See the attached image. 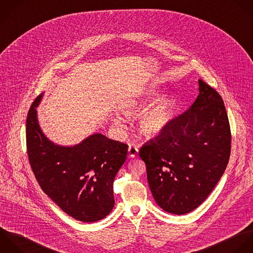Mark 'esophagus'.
Instances as JSON below:
<instances>
[{"instance_id": "34e87169", "label": "esophagus", "mask_w": 253, "mask_h": 253, "mask_svg": "<svg viewBox=\"0 0 253 253\" xmlns=\"http://www.w3.org/2000/svg\"><path fill=\"white\" fill-rule=\"evenodd\" d=\"M138 153H139V150H138L136 145H130L129 146V148H128V155H129L130 158L133 159V158L137 157Z\"/></svg>"}]
</instances>
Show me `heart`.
I'll use <instances>...</instances> for the list:
<instances>
[{
    "label": "heart",
    "instance_id": "b5f03b06",
    "mask_svg": "<svg viewBox=\"0 0 253 253\" xmlns=\"http://www.w3.org/2000/svg\"><path fill=\"white\" fill-rule=\"evenodd\" d=\"M161 93L159 88H148L141 92L136 98L125 104L127 112L133 113L140 110L148 101L155 99ZM175 100L169 94L163 95L151 106L143 110L137 117L139 131L146 137H156L162 134L171 123L174 114ZM113 125L119 131L125 128V120L119 113H113L111 117Z\"/></svg>",
    "mask_w": 253,
    "mask_h": 253
}]
</instances>
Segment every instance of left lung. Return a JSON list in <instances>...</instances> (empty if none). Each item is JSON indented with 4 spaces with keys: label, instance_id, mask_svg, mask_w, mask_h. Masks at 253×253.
Segmentation results:
<instances>
[{
    "label": "left lung",
    "instance_id": "left-lung-1",
    "mask_svg": "<svg viewBox=\"0 0 253 253\" xmlns=\"http://www.w3.org/2000/svg\"><path fill=\"white\" fill-rule=\"evenodd\" d=\"M198 84L199 94L190 108L140 150L154 199L174 215L187 214L204 202L225 172L231 154L224 101L202 80Z\"/></svg>",
    "mask_w": 253,
    "mask_h": 253
}]
</instances>
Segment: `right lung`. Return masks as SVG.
<instances>
[{
	"label": "right lung",
	"instance_id": "right-lung-1",
	"mask_svg": "<svg viewBox=\"0 0 253 253\" xmlns=\"http://www.w3.org/2000/svg\"><path fill=\"white\" fill-rule=\"evenodd\" d=\"M26 118V147L33 173L46 195L66 214L84 223L105 218L113 209V181L126 161L128 146L100 133L74 146H61L43 133L37 107Z\"/></svg>",
	"mask_w": 253,
	"mask_h": 253
}]
</instances>
